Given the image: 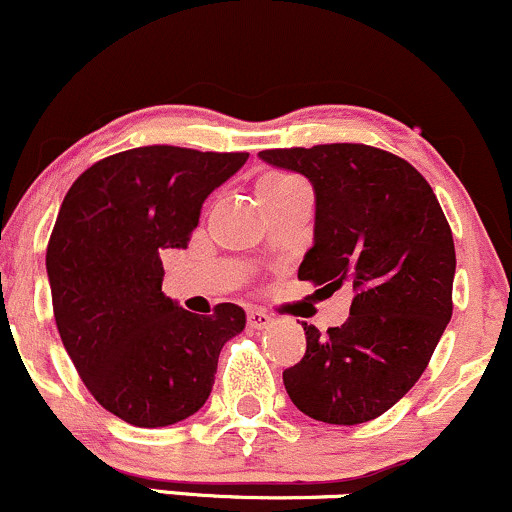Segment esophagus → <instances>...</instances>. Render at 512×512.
<instances>
[{"mask_svg": "<svg viewBox=\"0 0 512 512\" xmlns=\"http://www.w3.org/2000/svg\"><path fill=\"white\" fill-rule=\"evenodd\" d=\"M271 322H273V317L266 315L263 310L246 312V324H249L251 329H266V327H271Z\"/></svg>", "mask_w": 512, "mask_h": 512, "instance_id": "esophagus-1", "label": "esophagus"}]
</instances>
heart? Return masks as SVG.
<instances>
[{"mask_svg": "<svg viewBox=\"0 0 512 512\" xmlns=\"http://www.w3.org/2000/svg\"><path fill=\"white\" fill-rule=\"evenodd\" d=\"M300 185H305V183H302L300 178H295V175H290V173H280V170L263 173L261 178H258V183H256L258 202L271 200V197L283 195V192L300 188Z\"/></svg>", "mask_w": 512, "mask_h": 512, "instance_id": "b5f03b06", "label": "heart"}]
</instances>
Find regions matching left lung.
I'll list each match as a JSON object with an SVG mask.
<instances>
[{
	"label": "left lung",
	"instance_id": "8db88e82",
	"mask_svg": "<svg viewBox=\"0 0 512 512\" xmlns=\"http://www.w3.org/2000/svg\"><path fill=\"white\" fill-rule=\"evenodd\" d=\"M258 156L315 188V246L298 278L354 290L349 320L302 324L305 356L285 368L295 408L329 425L376 420L415 386L452 320V229L405 158L366 144L268 148Z\"/></svg>",
	"mask_w": 512,
	"mask_h": 512
}]
</instances>
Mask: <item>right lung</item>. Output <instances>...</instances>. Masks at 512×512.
Segmentation results:
<instances>
[{"instance_id":"obj_1","label":"right lung","mask_w":512,"mask_h":512,"mask_svg":"<svg viewBox=\"0 0 512 512\" xmlns=\"http://www.w3.org/2000/svg\"><path fill=\"white\" fill-rule=\"evenodd\" d=\"M249 153L141 146L90 166L60 205L46 249L53 317L92 398L134 427H166L210 398L222 346L246 315L210 317L161 290L166 249H188L202 202Z\"/></svg>"}]
</instances>
